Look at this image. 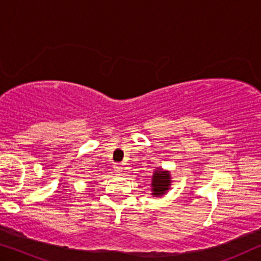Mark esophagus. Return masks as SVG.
Listing matches in <instances>:
<instances>
[{"label":"esophagus","mask_w":261,"mask_h":261,"mask_svg":"<svg viewBox=\"0 0 261 261\" xmlns=\"http://www.w3.org/2000/svg\"><path fill=\"white\" fill-rule=\"evenodd\" d=\"M113 169L116 173H120L121 171H123V167H121L120 163H116V165L113 166Z\"/></svg>","instance_id":"esophagus-1"}]
</instances>
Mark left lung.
<instances>
[{
  "label": "left lung",
  "mask_w": 261,
  "mask_h": 261,
  "mask_svg": "<svg viewBox=\"0 0 261 261\" xmlns=\"http://www.w3.org/2000/svg\"><path fill=\"white\" fill-rule=\"evenodd\" d=\"M172 176L169 171L161 168V167H156L154 174L151 176V196L152 197H162L171 190L172 186Z\"/></svg>",
  "instance_id": "obj_1"
}]
</instances>
